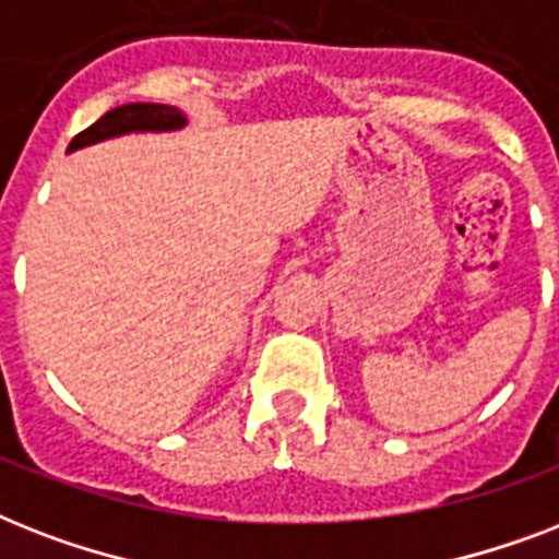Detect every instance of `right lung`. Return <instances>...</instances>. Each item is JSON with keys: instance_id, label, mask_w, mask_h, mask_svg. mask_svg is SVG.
<instances>
[{"instance_id": "right-lung-1", "label": "right lung", "mask_w": 559, "mask_h": 559, "mask_svg": "<svg viewBox=\"0 0 559 559\" xmlns=\"http://www.w3.org/2000/svg\"><path fill=\"white\" fill-rule=\"evenodd\" d=\"M186 124V118L177 107L165 104H127V107L109 109L107 116H100L92 127L78 133L69 144V151H78L83 144H95L109 135L130 133V130H174Z\"/></svg>"}]
</instances>
